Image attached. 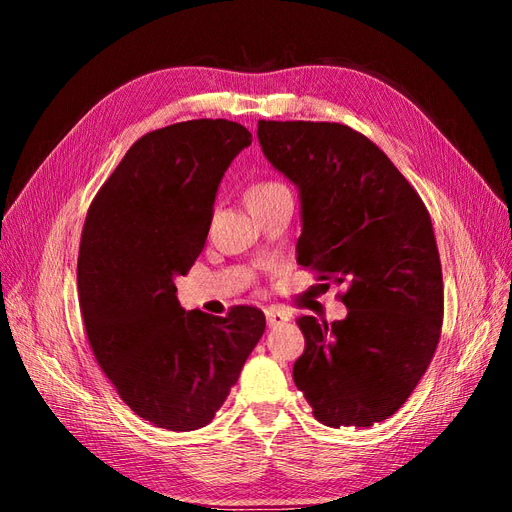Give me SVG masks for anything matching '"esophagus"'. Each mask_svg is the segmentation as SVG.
Returning <instances> with one entry per match:
<instances>
[{"mask_svg":"<svg viewBox=\"0 0 512 512\" xmlns=\"http://www.w3.org/2000/svg\"><path fill=\"white\" fill-rule=\"evenodd\" d=\"M266 319H268V325H270V327H276V325H280V323L289 321L291 315H289V312H285V310H280V308H268V310H266Z\"/></svg>","mask_w":512,"mask_h":512,"instance_id":"obj_1","label":"esophagus"}]
</instances>
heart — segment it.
Masks as SVG:
<instances>
[{
    "label": "heart",
    "mask_w": 512,
    "mask_h": 512,
    "mask_svg": "<svg viewBox=\"0 0 512 512\" xmlns=\"http://www.w3.org/2000/svg\"><path fill=\"white\" fill-rule=\"evenodd\" d=\"M285 185L276 183V180H259V183H253L249 187V191H246V204H253V202H261L266 200V197L283 191Z\"/></svg>",
    "instance_id": "b5f03b06"
}]
</instances>
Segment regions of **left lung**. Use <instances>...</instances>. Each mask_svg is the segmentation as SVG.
<instances>
[{
  "instance_id": "8db88e82",
  "label": "left lung",
  "mask_w": 512,
  "mask_h": 512,
  "mask_svg": "<svg viewBox=\"0 0 512 512\" xmlns=\"http://www.w3.org/2000/svg\"><path fill=\"white\" fill-rule=\"evenodd\" d=\"M272 168L298 187V263L349 283V308L327 325L300 317L306 349L293 381L329 427L391 417L434 357L442 268L432 219L389 157L340 123L259 121Z\"/></svg>"
}]
</instances>
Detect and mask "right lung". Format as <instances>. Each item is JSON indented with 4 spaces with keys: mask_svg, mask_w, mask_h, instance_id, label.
Returning a JSON list of instances; mask_svg holds the SVG:
<instances>
[{
    "mask_svg": "<svg viewBox=\"0 0 512 512\" xmlns=\"http://www.w3.org/2000/svg\"><path fill=\"white\" fill-rule=\"evenodd\" d=\"M251 131L225 119L142 136L97 191L78 253V300L97 364L144 421L172 432L208 425L266 329L253 306L227 317L176 298L202 253L223 174Z\"/></svg>",
    "mask_w": 512,
    "mask_h": 512,
    "instance_id": "obj_1",
    "label": "right lung"
}]
</instances>
